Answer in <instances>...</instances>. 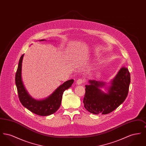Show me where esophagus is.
I'll use <instances>...</instances> for the list:
<instances>
[{
  "label": "esophagus",
  "instance_id": "obj_1",
  "mask_svg": "<svg viewBox=\"0 0 146 146\" xmlns=\"http://www.w3.org/2000/svg\"><path fill=\"white\" fill-rule=\"evenodd\" d=\"M85 82V80L82 78L79 79L78 80H77L76 83L77 85H81L82 84L84 83Z\"/></svg>",
  "mask_w": 146,
  "mask_h": 146
}]
</instances>
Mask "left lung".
<instances>
[{"instance_id": "left-lung-1", "label": "left lung", "mask_w": 146, "mask_h": 146, "mask_svg": "<svg viewBox=\"0 0 146 146\" xmlns=\"http://www.w3.org/2000/svg\"><path fill=\"white\" fill-rule=\"evenodd\" d=\"M130 83V74L128 70L123 67L114 79L107 94L100 89L105 83L96 80H90L85 85L84 106L88 111L94 114H107L115 110L123 104L127 97Z\"/></svg>"}]
</instances>
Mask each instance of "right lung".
<instances>
[{
    "label": "right lung",
    "instance_id": "obj_1",
    "mask_svg": "<svg viewBox=\"0 0 146 146\" xmlns=\"http://www.w3.org/2000/svg\"><path fill=\"white\" fill-rule=\"evenodd\" d=\"M23 55V54L20 57L15 75V83L20 101L28 110L39 115L47 116L55 113L60 107L63 92L70 88L73 83L74 80L71 79L64 82L51 95L45 100H36L33 99L25 90L21 80V68Z\"/></svg>",
    "mask_w": 146,
    "mask_h": 146
}]
</instances>
